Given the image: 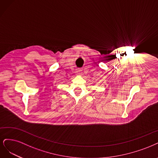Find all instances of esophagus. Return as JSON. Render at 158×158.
<instances>
[{
  "mask_svg": "<svg viewBox=\"0 0 158 158\" xmlns=\"http://www.w3.org/2000/svg\"><path fill=\"white\" fill-rule=\"evenodd\" d=\"M76 73H77L78 75H80L81 74V70L80 69H77V71H76Z\"/></svg>",
  "mask_w": 158,
  "mask_h": 158,
  "instance_id": "1",
  "label": "esophagus"
}]
</instances>
